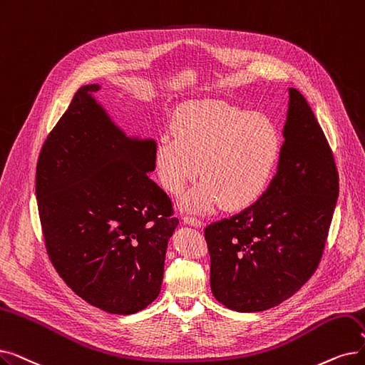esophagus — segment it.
Instances as JSON below:
<instances>
[{
    "mask_svg": "<svg viewBox=\"0 0 365 365\" xmlns=\"http://www.w3.org/2000/svg\"><path fill=\"white\" fill-rule=\"evenodd\" d=\"M183 222L186 225H191V227H195V228H201L202 227V222L194 216H185L183 217Z\"/></svg>",
    "mask_w": 365,
    "mask_h": 365,
    "instance_id": "34e87169",
    "label": "esophagus"
}]
</instances>
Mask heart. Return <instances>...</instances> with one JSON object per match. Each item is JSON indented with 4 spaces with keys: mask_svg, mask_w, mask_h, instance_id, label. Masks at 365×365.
Masks as SVG:
<instances>
[{
    "mask_svg": "<svg viewBox=\"0 0 365 365\" xmlns=\"http://www.w3.org/2000/svg\"><path fill=\"white\" fill-rule=\"evenodd\" d=\"M173 134L156 141L155 168L163 187L180 195L201 174L183 207L209 212L222 202L245 210L267 192L277 171L283 137L267 116L220 101H194L173 118Z\"/></svg>",
    "mask_w": 365,
    "mask_h": 365,
    "instance_id": "b5f03b06",
    "label": "heart"
}]
</instances>
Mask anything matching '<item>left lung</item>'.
<instances>
[{"label": "left lung", "mask_w": 365, "mask_h": 365, "mask_svg": "<svg viewBox=\"0 0 365 365\" xmlns=\"http://www.w3.org/2000/svg\"><path fill=\"white\" fill-rule=\"evenodd\" d=\"M283 150L259 201L204 230L210 288L225 307L253 313L279 306L319 265L339 197V173L306 98L289 88Z\"/></svg>", "instance_id": "obj_1"}]
</instances>
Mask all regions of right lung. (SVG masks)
<instances>
[{
  "instance_id": "1",
  "label": "right lung",
  "mask_w": 365,
  "mask_h": 365,
  "mask_svg": "<svg viewBox=\"0 0 365 365\" xmlns=\"http://www.w3.org/2000/svg\"><path fill=\"white\" fill-rule=\"evenodd\" d=\"M76 92L41 148L36 195L58 274L86 303L113 314L146 309L161 291L179 219L155 170L153 138L126 137L93 98Z\"/></svg>"
}]
</instances>
